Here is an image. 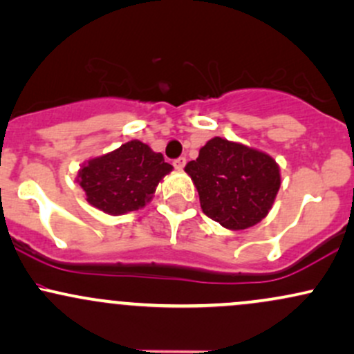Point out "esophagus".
<instances>
[{
    "instance_id": "34e87169",
    "label": "esophagus",
    "mask_w": 354,
    "mask_h": 354,
    "mask_svg": "<svg viewBox=\"0 0 354 354\" xmlns=\"http://www.w3.org/2000/svg\"><path fill=\"white\" fill-rule=\"evenodd\" d=\"M185 165H186V158L185 156H180V158H176V160L173 161V166L176 169H183L185 168Z\"/></svg>"
}]
</instances>
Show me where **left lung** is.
Listing matches in <instances>:
<instances>
[{"label":"left lung","instance_id":"1","mask_svg":"<svg viewBox=\"0 0 354 354\" xmlns=\"http://www.w3.org/2000/svg\"><path fill=\"white\" fill-rule=\"evenodd\" d=\"M185 171L196 186L203 213L228 230L261 221L281 185L273 158L223 138L209 140Z\"/></svg>","mask_w":354,"mask_h":354}]
</instances>
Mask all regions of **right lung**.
<instances>
[{
  "label": "right lung",
  "instance_id": "right-lung-1",
  "mask_svg": "<svg viewBox=\"0 0 354 354\" xmlns=\"http://www.w3.org/2000/svg\"><path fill=\"white\" fill-rule=\"evenodd\" d=\"M171 169V165L165 163L163 154L135 140L88 161L78 181L89 205L108 214H123L143 208L161 178Z\"/></svg>",
  "mask_w": 354,
  "mask_h": 354
}]
</instances>
